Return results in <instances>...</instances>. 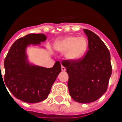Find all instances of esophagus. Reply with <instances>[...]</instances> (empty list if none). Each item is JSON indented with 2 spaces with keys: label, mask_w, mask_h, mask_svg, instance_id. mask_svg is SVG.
<instances>
[{
  "label": "esophagus",
  "mask_w": 122,
  "mask_h": 122,
  "mask_svg": "<svg viewBox=\"0 0 122 122\" xmlns=\"http://www.w3.org/2000/svg\"><path fill=\"white\" fill-rule=\"evenodd\" d=\"M62 71H66V68L63 66H62Z\"/></svg>",
  "instance_id": "1"
}]
</instances>
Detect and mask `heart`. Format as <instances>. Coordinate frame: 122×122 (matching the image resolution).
<instances>
[{
  "label": "heart",
  "mask_w": 122,
  "mask_h": 122,
  "mask_svg": "<svg viewBox=\"0 0 122 122\" xmlns=\"http://www.w3.org/2000/svg\"><path fill=\"white\" fill-rule=\"evenodd\" d=\"M54 47L59 52H66L65 57L68 60L76 61L85 54L87 48V41L83 36H69L58 39Z\"/></svg>",
  "instance_id": "1"
}]
</instances>
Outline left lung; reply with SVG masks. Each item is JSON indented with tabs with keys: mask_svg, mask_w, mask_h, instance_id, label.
I'll list each match as a JSON object with an SVG mask.
<instances>
[{
	"mask_svg": "<svg viewBox=\"0 0 122 122\" xmlns=\"http://www.w3.org/2000/svg\"><path fill=\"white\" fill-rule=\"evenodd\" d=\"M88 40L86 56L77 61H63L68 75L69 94L80 103L94 102L107 91L112 67L109 49L98 36L83 29Z\"/></svg>",
	"mask_w": 122,
	"mask_h": 122,
	"instance_id": "1",
	"label": "left lung"
}]
</instances>
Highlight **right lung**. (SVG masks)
<instances>
[{
	"label": "right lung",
	"instance_id": "obj_1",
	"mask_svg": "<svg viewBox=\"0 0 122 122\" xmlns=\"http://www.w3.org/2000/svg\"><path fill=\"white\" fill-rule=\"evenodd\" d=\"M46 39L44 34L27 35L13 43L5 59V84L19 100L28 103L44 101L61 72L58 61L52 68H45L31 63L28 60V47L40 45Z\"/></svg>",
	"mask_w": 122,
	"mask_h": 122
}]
</instances>
